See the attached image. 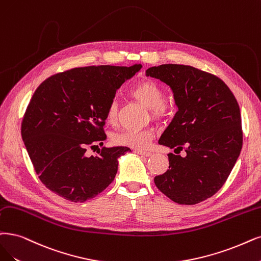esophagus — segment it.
Returning a JSON list of instances; mask_svg holds the SVG:
<instances>
[{"label":"esophagus","instance_id":"34e87169","mask_svg":"<svg viewBox=\"0 0 261 261\" xmlns=\"http://www.w3.org/2000/svg\"><path fill=\"white\" fill-rule=\"evenodd\" d=\"M134 152L138 153V155L144 156V157H149V156H151V152H149V151H143V150L136 149V150H134Z\"/></svg>","mask_w":261,"mask_h":261}]
</instances>
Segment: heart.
I'll list each match as a JSON object with an SVG mask.
<instances>
[{
	"mask_svg": "<svg viewBox=\"0 0 261 261\" xmlns=\"http://www.w3.org/2000/svg\"><path fill=\"white\" fill-rule=\"evenodd\" d=\"M132 94L144 106H146L148 110H151L155 116L161 115L165 111L163 105L166 103V95L156 83L151 81L141 82L134 87ZM106 120L112 124L117 121V103L116 101H111L108 109H106ZM153 137H155V131L150 128L141 130H124L115 134L113 141L118 145L144 149L148 147Z\"/></svg>",
	"mask_w": 261,
	"mask_h": 261,
	"instance_id": "obj_1",
	"label": "heart"
}]
</instances>
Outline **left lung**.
<instances>
[{"instance_id": "left-lung-1", "label": "left lung", "mask_w": 261, "mask_h": 261, "mask_svg": "<svg viewBox=\"0 0 261 261\" xmlns=\"http://www.w3.org/2000/svg\"><path fill=\"white\" fill-rule=\"evenodd\" d=\"M146 76L170 86L178 109L158 143L186 151L169 153V170L153 180L178 204L200 203L223 187L242 149L238 101L217 76L190 65L152 66Z\"/></svg>"}]
</instances>
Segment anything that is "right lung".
I'll return each mask as SVG.
<instances>
[{"mask_svg": "<svg viewBox=\"0 0 261 261\" xmlns=\"http://www.w3.org/2000/svg\"><path fill=\"white\" fill-rule=\"evenodd\" d=\"M92 65L55 74L35 90L21 123V136L43 184L72 202L99 195L114 180L118 158L130 148L102 146L106 109L119 87L141 70Z\"/></svg>", "mask_w": 261, "mask_h": 261, "instance_id": "1", "label": "right lung"}]
</instances>
